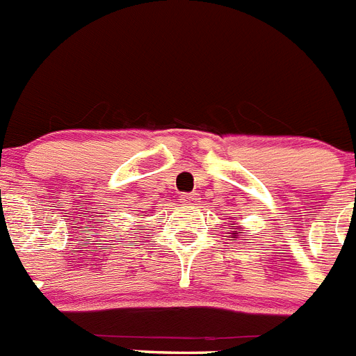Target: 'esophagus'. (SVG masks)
<instances>
[{
    "label": "esophagus",
    "instance_id": "esophagus-1",
    "mask_svg": "<svg viewBox=\"0 0 356 356\" xmlns=\"http://www.w3.org/2000/svg\"><path fill=\"white\" fill-rule=\"evenodd\" d=\"M197 200H199L197 193H184V195H181V202L186 204V206H191V204H195Z\"/></svg>",
    "mask_w": 356,
    "mask_h": 356
}]
</instances>
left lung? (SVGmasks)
<instances>
[{
  "instance_id": "left-lung-1",
  "label": "left lung",
  "mask_w": 356,
  "mask_h": 356,
  "mask_svg": "<svg viewBox=\"0 0 356 356\" xmlns=\"http://www.w3.org/2000/svg\"><path fill=\"white\" fill-rule=\"evenodd\" d=\"M229 229H234V231H231V238H238V236H240V231H242V227H236V225H231Z\"/></svg>"
}]
</instances>
